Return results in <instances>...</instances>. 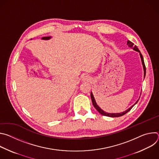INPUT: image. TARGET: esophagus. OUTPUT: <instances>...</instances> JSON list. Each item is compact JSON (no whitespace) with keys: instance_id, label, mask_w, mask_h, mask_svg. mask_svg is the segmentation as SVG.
I'll use <instances>...</instances> for the list:
<instances>
[{"instance_id":"esophagus-1","label":"esophagus","mask_w":159,"mask_h":159,"mask_svg":"<svg viewBox=\"0 0 159 159\" xmlns=\"http://www.w3.org/2000/svg\"><path fill=\"white\" fill-rule=\"evenodd\" d=\"M90 80V79L89 76H84L82 77V81H84V82H89Z\"/></svg>"}]
</instances>
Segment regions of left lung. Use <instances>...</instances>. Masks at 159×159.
I'll return each instance as SVG.
<instances>
[{"label": "left lung", "instance_id": "left-lung-1", "mask_svg": "<svg viewBox=\"0 0 159 159\" xmlns=\"http://www.w3.org/2000/svg\"><path fill=\"white\" fill-rule=\"evenodd\" d=\"M127 44L128 45V47H130V48H133V50H135V51H137V52H139V53H140V57H141V60H142V64H143V70H144V77H145V74H146V68H145V63H144V60H143V56H142V53H140V50H139V48H137V47L136 46V45H134V43H133L131 41H127ZM90 97H91V99H92V102H93V106H94V107L97 109V111L100 113V114H101L102 115H104V116H109V117H112V118H115V117H120V116H123V115H125V114H126V113L128 112V111H129L131 109V108L136 104H137V102H138V101H139V100L136 102V103L134 104V105H133L132 106H131L128 109H127L126 111H124V112H121V113H107V112H104V111H102L98 106V104H96V101H95V99H94V96H93V93H90Z\"/></svg>", "mask_w": 159, "mask_h": 159}]
</instances>
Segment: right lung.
Returning <instances> with one entry per match:
<instances>
[{
  "label": "right lung",
  "instance_id": "1",
  "mask_svg": "<svg viewBox=\"0 0 159 159\" xmlns=\"http://www.w3.org/2000/svg\"><path fill=\"white\" fill-rule=\"evenodd\" d=\"M50 38V37H43L42 38L43 39H49Z\"/></svg>",
  "mask_w": 159,
  "mask_h": 159
}]
</instances>
